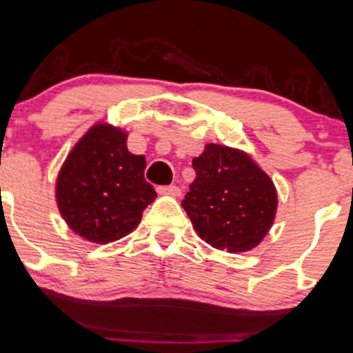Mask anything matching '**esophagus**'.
<instances>
[{
  "label": "esophagus",
  "mask_w": 353,
  "mask_h": 353,
  "mask_svg": "<svg viewBox=\"0 0 353 353\" xmlns=\"http://www.w3.org/2000/svg\"><path fill=\"white\" fill-rule=\"evenodd\" d=\"M157 192L160 195H170V196H179L181 195V188L176 186V184H170V186H158Z\"/></svg>",
  "instance_id": "obj_1"
}]
</instances>
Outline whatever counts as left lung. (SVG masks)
I'll use <instances>...</instances> for the list:
<instances>
[{
  "label": "left lung",
  "mask_w": 353,
  "mask_h": 353,
  "mask_svg": "<svg viewBox=\"0 0 353 353\" xmlns=\"http://www.w3.org/2000/svg\"><path fill=\"white\" fill-rule=\"evenodd\" d=\"M193 169L196 177L181 205L200 239L228 252L254 249L275 219L272 179L242 151L219 144H207Z\"/></svg>",
  "instance_id": "1"
}]
</instances>
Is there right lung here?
<instances>
[{
  "label": "right lung",
  "instance_id": "add662e5",
  "mask_svg": "<svg viewBox=\"0 0 353 353\" xmlns=\"http://www.w3.org/2000/svg\"><path fill=\"white\" fill-rule=\"evenodd\" d=\"M146 158L127 150V134L99 123L69 153L57 177V203L72 232L95 243L121 239L157 199Z\"/></svg>",
  "mask_w": 353,
  "mask_h": 353
}]
</instances>
